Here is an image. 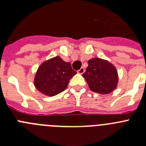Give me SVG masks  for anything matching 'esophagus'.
<instances>
[{
  "mask_svg": "<svg viewBox=\"0 0 146 146\" xmlns=\"http://www.w3.org/2000/svg\"><path fill=\"white\" fill-rule=\"evenodd\" d=\"M84 72H85V68H84V67H81V68H80V69L78 71V74H84Z\"/></svg>",
  "mask_w": 146,
  "mask_h": 146,
  "instance_id": "obj_1",
  "label": "esophagus"
}]
</instances>
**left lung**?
Segmentation results:
<instances>
[{
    "label": "left lung",
    "mask_w": 146,
    "mask_h": 146,
    "mask_svg": "<svg viewBox=\"0 0 146 146\" xmlns=\"http://www.w3.org/2000/svg\"><path fill=\"white\" fill-rule=\"evenodd\" d=\"M88 67L83 77L92 92L100 94L110 93L116 88L117 71L107 60L93 58L88 61Z\"/></svg>",
    "instance_id": "8db88e82"
}]
</instances>
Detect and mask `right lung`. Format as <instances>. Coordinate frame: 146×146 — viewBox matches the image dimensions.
Returning a JSON list of instances; mask_svg holds the SVG:
<instances>
[{"label": "right lung", "instance_id": "obj_1", "mask_svg": "<svg viewBox=\"0 0 146 146\" xmlns=\"http://www.w3.org/2000/svg\"><path fill=\"white\" fill-rule=\"evenodd\" d=\"M75 74L77 72L72 69L70 62H65L60 56H55L39 66L35 76V86L46 96H56L66 90Z\"/></svg>", "mask_w": 146, "mask_h": 146}]
</instances>
